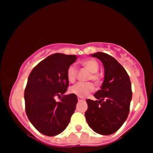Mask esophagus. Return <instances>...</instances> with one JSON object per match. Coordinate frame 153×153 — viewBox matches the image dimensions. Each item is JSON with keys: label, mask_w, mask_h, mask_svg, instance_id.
<instances>
[{"label": "esophagus", "mask_w": 153, "mask_h": 153, "mask_svg": "<svg viewBox=\"0 0 153 153\" xmlns=\"http://www.w3.org/2000/svg\"><path fill=\"white\" fill-rule=\"evenodd\" d=\"M78 101H85V99H84V98H82V97H78Z\"/></svg>", "instance_id": "esophagus-1"}]
</instances>
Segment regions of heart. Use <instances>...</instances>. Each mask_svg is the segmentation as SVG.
<instances>
[{
  "label": "heart",
  "mask_w": 153,
  "mask_h": 153,
  "mask_svg": "<svg viewBox=\"0 0 153 153\" xmlns=\"http://www.w3.org/2000/svg\"><path fill=\"white\" fill-rule=\"evenodd\" d=\"M81 65L84 67L91 72L89 77V80L93 81L95 84H98L101 81L99 75L97 74V72L99 69V64L98 61L93 58L84 60L81 62ZM77 76V69L74 64H71L68 67L67 71V78L69 83L75 82ZM94 89V86L91 83H78L75 85L70 88L69 91L71 93L77 95L78 97H85L90 92Z\"/></svg>",
  "instance_id": "heart-1"
}]
</instances>
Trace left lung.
Instances as JSON below:
<instances>
[{"instance_id":"left-lung-1","label":"left lung","mask_w":153,"mask_h":153,"mask_svg":"<svg viewBox=\"0 0 153 153\" xmlns=\"http://www.w3.org/2000/svg\"><path fill=\"white\" fill-rule=\"evenodd\" d=\"M91 56L103 63L104 80L101 89L94 95L96 101H86V120L94 132L111 135L121 128L129 115L132 95L130 79L124 68L111 55L99 52Z\"/></svg>"}]
</instances>
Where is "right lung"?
I'll return each mask as SVG.
<instances>
[{
	"instance_id": "1",
	"label": "right lung",
	"mask_w": 153,
	"mask_h": 153,
	"mask_svg": "<svg viewBox=\"0 0 153 153\" xmlns=\"http://www.w3.org/2000/svg\"><path fill=\"white\" fill-rule=\"evenodd\" d=\"M76 59V55L55 53L35 66L29 75L24 91L26 113L35 129L47 136L62 132L75 110L77 96L64 93L69 86L67 69Z\"/></svg>"
}]
</instances>
